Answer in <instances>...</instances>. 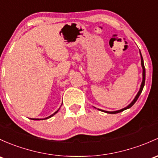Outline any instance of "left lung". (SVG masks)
I'll return each mask as SVG.
<instances>
[{
	"label": "left lung",
	"instance_id": "1",
	"mask_svg": "<svg viewBox=\"0 0 158 158\" xmlns=\"http://www.w3.org/2000/svg\"><path fill=\"white\" fill-rule=\"evenodd\" d=\"M140 56H141V64H142V84H141L140 89H139V92L137 93V94H136L135 98H134L133 100H132V102H131L130 104H129V105L127 106V107H124V108H123V109L118 110H116V111H107V110H101V109H98V110H101V111H103V112L107 113V114H118V113L122 112V111L125 110L130 108V107H132V106L133 105V104L136 102V101H137L138 98H139V95H140L141 93H142V90H143V88H144V85H145V65H144L143 58H142V54H141V51H140ZM95 108H96V107H95Z\"/></svg>",
	"mask_w": 158,
	"mask_h": 158
}]
</instances>
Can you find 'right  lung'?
I'll use <instances>...</instances> for the list:
<instances>
[{
  "mask_svg": "<svg viewBox=\"0 0 158 158\" xmlns=\"http://www.w3.org/2000/svg\"><path fill=\"white\" fill-rule=\"evenodd\" d=\"M61 105H62V104H61ZM60 108H59V109H58V110H57V111H56V112H54V114H51V116H49V117H45V118H44V119H34V118H31V119H35V120H41V119H48V118H51V117H53V116H54V115H55V114H57V113L58 112V111H59V110H60Z\"/></svg>",
  "mask_w": 158,
  "mask_h": 158,
  "instance_id": "right-lung-1",
  "label": "right lung"
}]
</instances>
